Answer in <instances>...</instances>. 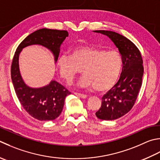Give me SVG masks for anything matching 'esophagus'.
<instances>
[{
  "mask_svg": "<svg viewBox=\"0 0 160 160\" xmlns=\"http://www.w3.org/2000/svg\"><path fill=\"white\" fill-rule=\"evenodd\" d=\"M74 94L75 95H76L77 96H78V97H80V98H83V99H84V98H87V95H85V94H83V93H74Z\"/></svg>",
  "mask_w": 160,
  "mask_h": 160,
  "instance_id": "obj_1",
  "label": "esophagus"
}]
</instances>
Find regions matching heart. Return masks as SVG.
<instances>
[{
  "instance_id": "1",
  "label": "heart",
  "mask_w": 160,
  "mask_h": 160,
  "mask_svg": "<svg viewBox=\"0 0 160 160\" xmlns=\"http://www.w3.org/2000/svg\"><path fill=\"white\" fill-rule=\"evenodd\" d=\"M62 78L70 82L82 70L84 76L77 85L105 92L117 82L122 68L121 55L93 46H79L72 50L69 56L62 55L57 61Z\"/></svg>"
}]
</instances>
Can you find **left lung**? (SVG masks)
Instances as JSON below:
<instances>
[{"label": "left lung", "mask_w": 160, "mask_h": 160, "mask_svg": "<svg viewBox=\"0 0 160 160\" xmlns=\"http://www.w3.org/2000/svg\"><path fill=\"white\" fill-rule=\"evenodd\" d=\"M93 32L108 37L121 55L123 67L119 80L103 96L101 107L96 113L101 120H115L127 114L137 98L143 75L142 55L130 40L120 34L108 30Z\"/></svg>", "instance_id": "obj_1"}]
</instances>
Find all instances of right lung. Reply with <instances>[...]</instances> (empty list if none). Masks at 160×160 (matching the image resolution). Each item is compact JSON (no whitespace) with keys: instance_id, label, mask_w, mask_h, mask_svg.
Returning <instances> with one entry per match:
<instances>
[{"instance_id":"1","label":"right lung","mask_w":160,"mask_h":160,"mask_svg":"<svg viewBox=\"0 0 160 160\" xmlns=\"http://www.w3.org/2000/svg\"><path fill=\"white\" fill-rule=\"evenodd\" d=\"M68 36L66 30L42 28L29 34L15 52L11 67V78L18 101L25 110L39 121H52L57 118L63 109L64 100L71 92L55 80L39 88H33L25 83L19 69L18 59L24 48L32 45L45 47L54 56L55 63L60 52V47Z\"/></svg>"}]
</instances>
